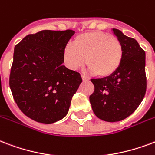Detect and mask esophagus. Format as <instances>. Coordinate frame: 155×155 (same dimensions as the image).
<instances>
[{
    "instance_id": "1",
    "label": "esophagus",
    "mask_w": 155,
    "mask_h": 155,
    "mask_svg": "<svg viewBox=\"0 0 155 155\" xmlns=\"http://www.w3.org/2000/svg\"><path fill=\"white\" fill-rule=\"evenodd\" d=\"M81 78H82V80L84 81H89V79L85 76V75H84V74H81Z\"/></svg>"
}]
</instances>
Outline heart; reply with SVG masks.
Wrapping results in <instances>:
<instances>
[{
	"instance_id": "1",
	"label": "heart",
	"mask_w": 155,
	"mask_h": 155,
	"mask_svg": "<svg viewBox=\"0 0 155 155\" xmlns=\"http://www.w3.org/2000/svg\"><path fill=\"white\" fill-rule=\"evenodd\" d=\"M124 49L120 40L112 34L93 31L74 38L73 46L67 45L63 59L71 70H76L86 61L89 71L101 78L112 76L121 66Z\"/></svg>"
}]
</instances>
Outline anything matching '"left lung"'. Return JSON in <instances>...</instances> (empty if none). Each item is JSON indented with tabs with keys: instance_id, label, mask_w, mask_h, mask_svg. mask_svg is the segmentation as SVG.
Wrapping results in <instances>:
<instances>
[{
	"instance_id": "8db88e82",
	"label": "left lung",
	"mask_w": 155,
	"mask_h": 155,
	"mask_svg": "<svg viewBox=\"0 0 155 155\" xmlns=\"http://www.w3.org/2000/svg\"><path fill=\"white\" fill-rule=\"evenodd\" d=\"M113 31L123 46L122 63L112 76L92 79L94 90L89 96L95 115L109 122L131 115L143 100L147 87L145 51L135 38L117 28Z\"/></svg>"
}]
</instances>
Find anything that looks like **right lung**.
I'll return each instance as SVG.
<instances>
[{
	"label": "right lung",
	"mask_w": 155,
	"mask_h": 155,
	"mask_svg": "<svg viewBox=\"0 0 155 155\" xmlns=\"http://www.w3.org/2000/svg\"><path fill=\"white\" fill-rule=\"evenodd\" d=\"M74 34L71 29L42 30L15 47L9 84L17 106L34 121L50 124L68 113L82 82L79 72L62 65L64 48Z\"/></svg>",
	"instance_id": "add662e5"
}]
</instances>
